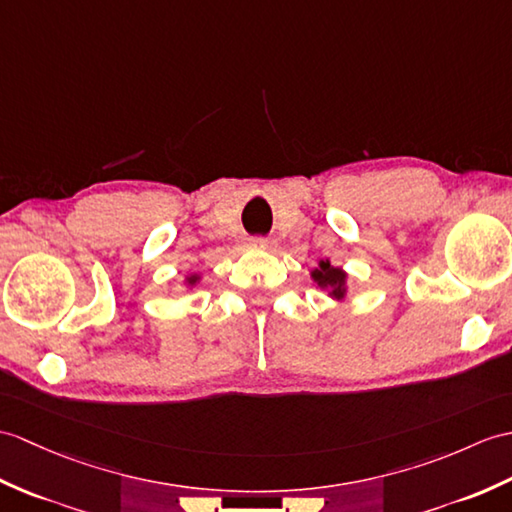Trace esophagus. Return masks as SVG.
Listing matches in <instances>:
<instances>
[{"instance_id":"obj_1","label":"esophagus","mask_w":512,"mask_h":512,"mask_svg":"<svg viewBox=\"0 0 512 512\" xmlns=\"http://www.w3.org/2000/svg\"><path fill=\"white\" fill-rule=\"evenodd\" d=\"M246 246H248V248H266V246H268V240H266V237H248Z\"/></svg>"}]
</instances>
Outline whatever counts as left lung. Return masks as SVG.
Here are the masks:
<instances>
[{"label":"left lung","mask_w":512,"mask_h":512,"mask_svg":"<svg viewBox=\"0 0 512 512\" xmlns=\"http://www.w3.org/2000/svg\"><path fill=\"white\" fill-rule=\"evenodd\" d=\"M314 281H318L320 288H331V294L336 296V299H342L344 296V279L347 275L340 268H334L329 264V261H320V268L314 270Z\"/></svg>","instance_id":"obj_1"}]
</instances>
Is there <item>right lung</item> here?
Instances as JSON below:
<instances>
[{
  "mask_svg": "<svg viewBox=\"0 0 512 512\" xmlns=\"http://www.w3.org/2000/svg\"><path fill=\"white\" fill-rule=\"evenodd\" d=\"M196 279H198V277H189L187 281H189V283H196Z\"/></svg>",
  "mask_w": 512,
  "mask_h": 512,
  "instance_id": "add662e5",
  "label": "right lung"
}]
</instances>
